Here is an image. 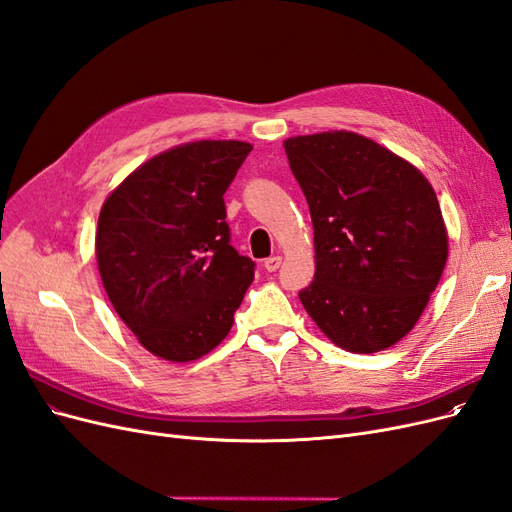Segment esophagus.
I'll use <instances>...</instances> for the list:
<instances>
[{
    "label": "esophagus",
    "instance_id": "esophagus-1",
    "mask_svg": "<svg viewBox=\"0 0 512 512\" xmlns=\"http://www.w3.org/2000/svg\"><path fill=\"white\" fill-rule=\"evenodd\" d=\"M280 265H282V256H271V258L265 260V269L271 271V273L280 269Z\"/></svg>",
    "mask_w": 512,
    "mask_h": 512
}]
</instances>
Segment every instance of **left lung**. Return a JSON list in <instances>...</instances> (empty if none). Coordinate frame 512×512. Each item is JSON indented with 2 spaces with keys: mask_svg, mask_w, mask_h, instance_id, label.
Here are the masks:
<instances>
[{
  "mask_svg": "<svg viewBox=\"0 0 512 512\" xmlns=\"http://www.w3.org/2000/svg\"><path fill=\"white\" fill-rule=\"evenodd\" d=\"M314 224L305 312L339 348L380 352L406 337L436 290L448 235L436 192L397 153L356 132L284 141Z\"/></svg>",
  "mask_w": 512,
  "mask_h": 512,
  "instance_id": "1",
  "label": "left lung"
}]
</instances>
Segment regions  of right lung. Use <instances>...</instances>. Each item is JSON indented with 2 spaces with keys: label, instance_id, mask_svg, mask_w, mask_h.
<instances>
[{
  "label": "right lung",
  "instance_id": "obj_1",
  "mask_svg": "<svg viewBox=\"0 0 512 512\" xmlns=\"http://www.w3.org/2000/svg\"><path fill=\"white\" fill-rule=\"evenodd\" d=\"M252 151L194 141L158 153L104 200L96 258L115 312L151 354L188 363L228 335L254 262L230 245L224 192Z\"/></svg>",
  "mask_w": 512,
  "mask_h": 512
}]
</instances>
